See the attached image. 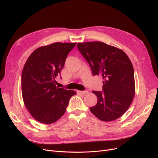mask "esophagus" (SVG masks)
<instances>
[{
  "mask_svg": "<svg viewBox=\"0 0 158 158\" xmlns=\"http://www.w3.org/2000/svg\"><path fill=\"white\" fill-rule=\"evenodd\" d=\"M77 94H86L88 93V90H84V91H77Z\"/></svg>",
  "mask_w": 158,
  "mask_h": 158,
  "instance_id": "34e87169",
  "label": "esophagus"
}]
</instances>
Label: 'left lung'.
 Masks as SVG:
<instances>
[{"mask_svg": "<svg viewBox=\"0 0 158 158\" xmlns=\"http://www.w3.org/2000/svg\"><path fill=\"white\" fill-rule=\"evenodd\" d=\"M77 48L89 63L94 76L103 79L102 91H93L97 104L89 108L96 117L110 122L118 118L135 97L133 66L122 50L100 41L80 43Z\"/></svg>", "mask_w": 158, "mask_h": 158, "instance_id": "obj_1", "label": "left lung"}]
</instances>
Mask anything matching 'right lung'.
Here are the masks:
<instances>
[{
    "label": "right lung",
    "mask_w": 158,
    "mask_h": 158,
    "mask_svg": "<svg viewBox=\"0 0 158 158\" xmlns=\"http://www.w3.org/2000/svg\"><path fill=\"white\" fill-rule=\"evenodd\" d=\"M76 45L57 42L40 47L30 55L23 66V100L32 117L41 123L50 124L59 120L65 113L70 97L76 94L55 84L66 57Z\"/></svg>",
    "instance_id": "add662e5"
}]
</instances>
